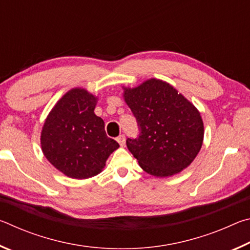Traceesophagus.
<instances>
[{
    "label": "esophagus",
    "instance_id": "34e87169",
    "mask_svg": "<svg viewBox=\"0 0 250 250\" xmlns=\"http://www.w3.org/2000/svg\"><path fill=\"white\" fill-rule=\"evenodd\" d=\"M117 141H118V143H119L121 146H125V137L124 134H121V135H119V137L117 138Z\"/></svg>",
    "mask_w": 250,
    "mask_h": 250
}]
</instances>
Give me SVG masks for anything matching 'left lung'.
I'll return each instance as SVG.
<instances>
[{
  "mask_svg": "<svg viewBox=\"0 0 250 250\" xmlns=\"http://www.w3.org/2000/svg\"><path fill=\"white\" fill-rule=\"evenodd\" d=\"M122 89L140 130L137 139L126 140V146L142 170L168 177L188 167L204 140V124L195 105L172 84L156 78Z\"/></svg>",
  "mask_w": 250,
  "mask_h": 250,
  "instance_id": "1",
  "label": "left lung"
}]
</instances>
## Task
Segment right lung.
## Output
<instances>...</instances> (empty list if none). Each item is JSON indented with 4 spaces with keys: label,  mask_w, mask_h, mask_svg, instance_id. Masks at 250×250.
Returning a JSON list of instances; mask_svg holds the SVG:
<instances>
[{
    "label": "right lung",
    "mask_w": 250,
    "mask_h": 250,
    "mask_svg": "<svg viewBox=\"0 0 250 250\" xmlns=\"http://www.w3.org/2000/svg\"><path fill=\"white\" fill-rule=\"evenodd\" d=\"M97 101L98 97L84 88H73L50 110L42 129L45 158L70 179L99 174L109 155L119 147L105 134L104 120L95 115Z\"/></svg>",
    "instance_id": "1"
}]
</instances>
